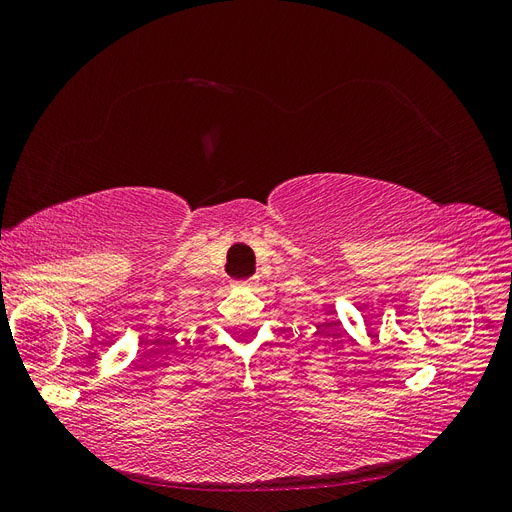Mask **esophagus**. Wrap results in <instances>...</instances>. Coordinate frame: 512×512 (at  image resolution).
<instances>
[{
  "label": "esophagus",
  "instance_id": "esophagus-1",
  "mask_svg": "<svg viewBox=\"0 0 512 512\" xmlns=\"http://www.w3.org/2000/svg\"><path fill=\"white\" fill-rule=\"evenodd\" d=\"M239 284H241V286H254V284H256V277H250V280H241Z\"/></svg>",
  "mask_w": 512,
  "mask_h": 512
}]
</instances>
